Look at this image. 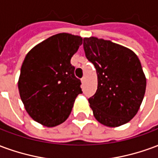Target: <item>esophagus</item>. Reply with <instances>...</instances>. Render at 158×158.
<instances>
[{
	"mask_svg": "<svg viewBox=\"0 0 158 158\" xmlns=\"http://www.w3.org/2000/svg\"><path fill=\"white\" fill-rule=\"evenodd\" d=\"M85 77H83L82 79H81V82H82V84H85Z\"/></svg>",
	"mask_w": 158,
	"mask_h": 158,
	"instance_id": "esophagus-1",
	"label": "esophagus"
}]
</instances>
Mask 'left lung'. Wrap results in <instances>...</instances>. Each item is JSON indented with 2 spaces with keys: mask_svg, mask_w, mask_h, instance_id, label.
<instances>
[{
  "mask_svg": "<svg viewBox=\"0 0 158 158\" xmlns=\"http://www.w3.org/2000/svg\"><path fill=\"white\" fill-rule=\"evenodd\" d=\"M86 58L97 73V89L89 106L97 121L118 127L135 116L146 92V79L138 56L124 46L96 37L85 38Z\"/></svg>",
  "mask_w": 158,
  "mask_h": 158,
  "instance_id": "left-lung-1",
  "label": "left lung"
}]
</instances>
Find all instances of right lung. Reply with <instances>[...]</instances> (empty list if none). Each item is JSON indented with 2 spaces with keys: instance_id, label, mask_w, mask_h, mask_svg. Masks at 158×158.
<instances>
[{
  "instance_id": "obj_1",
  "label": "right lung",
  "mask_w": 158,
  "mask_h": 158,
  "mask_svg": "<svg viewBox=\"0 0 158 158\" xmlns=\"http://www.w3.org/2000/svg\"><path fill=\"white\" fill-rule=\"evenodd\" d=\"M83 39L61 33L35 45L23 62L19 89L27 113L46 127L62 123L71 113L81 81L71 58Z\"/></svg>"
}]
</instances>
